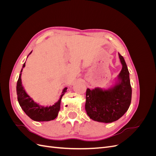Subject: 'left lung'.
Returning a JSON list of instances; mask_svg holds the SVG:
<instances>
[{
    "label": "left lung",
    "instance_id": "left-lung-1",
    "mask_svg": "<svg viewBox=\"0 0 156 156\" xmlns=\"http://www.w3.org/2000/svg\"><path fill=\"white\" fill-rule=\"evenodd\" d=\"M122 68L115 85L108 89H87L85 110L90 119L103 123L116 121L128 110L132 90L129 73L123 56L119 53Z\"/></svg>",
    "mask_w": 156,
    "mask_h": 156
}]
</instances>
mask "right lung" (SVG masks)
<instances>
[{
	"label": "right lung",
	"mask_w": 156,
	"mask_h": 156,
	"mask_svg": "<svg viewBox=\"0 0 156 156\" xmlns=\"http://www.w3.org/2000/svg\"><path fill=\"white\" fill-rule=\"evenodd\" d=\"M32 53V51L30 54ZM29 54V55H30ZM28 55V56H29ZM27 56V57H28ZM25 67V62L23 66V68L21 70V73L20 74L18 81L17 83V100L19 103L26 115L29 116L30 119L34 121L37 122H45V121H50L55 119L56 116H58V112L60 108V102L61 99L65 92H66L68 88L66 87L63 89L61 94L60 98L57 102H56L54 105L51 106H41L38 103H36L32 100L27 93L26 92L24 87L22 85L21 82V72L23 68Z\"/></svg>",
	"instance_id": "obj_1"
}]
</instances>
